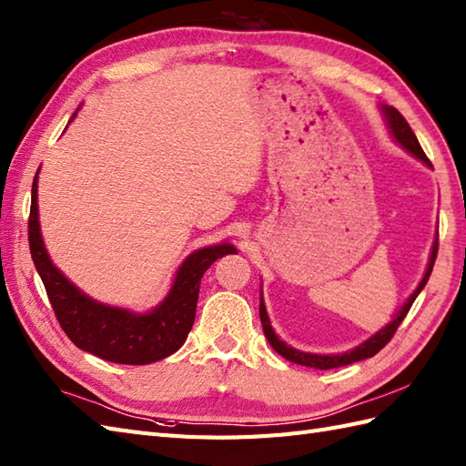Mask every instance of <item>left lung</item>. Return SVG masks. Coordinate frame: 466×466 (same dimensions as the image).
<instances>
[{
  "mask_svg": "<svg viewBox=\"0 0 466 466\" xmlns=\"http://www.w3.org/2000/svg\"><path fill=\"white\" fill-rule=\"evenodd\" d=\"M381 111H383V115H385V121H387L389 131H391V135H393V138L397 140V143L401 145V147L407 150V153L417 157L419 160H423L427 167H432L431 160H429L427 155L423 153V148H420L415 133L410 131V127H409V123L405 121V116H403L401 113H399L397 109H393V106H387V105L381 106ZM437 250H439V238L435 240V244H432L431 258H429V266H427V272H425L423 279H420L413 294H410V296L407 298V301L401 306V309H399V311L395 313L393 321H389L383 329H380L375 335H371L370 339L363 341L361 345H357V348H353L351 351L338 353V355H319V353H306V351H298V350H294V348H289V345H286V343L276 335V331H274V328H272V323H269L268 313H266L264 299L259 298V319H262V328H264L266 339L269 341V345H272V348H274L279 355L286 357L288 361L298 363V365H306V367H313V370H335V367H343V365H350V363H355V361L367 360V357H373L375 353H380L389 341H391V338L395 335L397 328L401 326V321L405 319V316L409 313L410 306H413V301H415L417 296L420 294V289H423L425 284L429 282V276H431L432 266H435V259H437Z\"/></svg>",
  "mask_w": 466,
  "mask_h": 466,
  "instance_id": "8db88e82",
  "label": "left lung"
}]
</instances>
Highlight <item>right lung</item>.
I'll use <instances>...</instances> for the list:
<instances>
[{
  "label": "right lung",
  "mask_w": 466,
  "mask_h": 466,
  "mask_svg": "<svg viewBox=\"0 0 466 466\" xmlns=\"http://www.w3.org/2000/svg\"><path fill=\"white\" fill-rule=\"evenodd\" d=\"M77 115L73 113L71 121ZM39 175V170H37ZM37 175L31 187L29 250L59 326L79 350L105 361L147 365L180 350L197 316L200 279L204 272L226 254H236L228 242L192 252L175 276V282L160 304L147 313L101 304L73 286L53 266L43 244L37 214Z\"/></svg>",
  "instance_id": "1"
}]
</instances>
